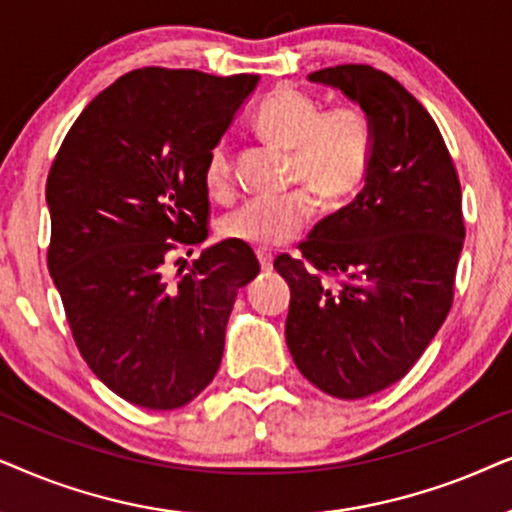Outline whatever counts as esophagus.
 <instances>
[{
    "instance_id": "obj_1",
    "label": "esophagus",
    "mask_w": 512,
    "mask_h": 512,
    "mask_svg": "<svg viewBox=\"0 0 512 512\" xmlns=\"http://www.w3.org/2000/svg\"><path fill=\"white\" fill-rule=\"evenodd\" d=\"M257 260H260L262 271L274 269V255H271L269 250H257Z\"/></svg>"
}]
</instances>
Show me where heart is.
I'll return each instance as SVG.
<instances>
[{"label": "heart", "instance_id": "b5f03b06", "mask_svg": "<svg viewBox=\"0 0 512 512\" xmlns=\"http://www.w3.org/2000/svg\"><path fill=\"white\" fill-rule=\"evenodd\" d=\"M252 124L264 140L290 152L288 185L304 189L276 199H252L224 217V236L234 241L260 250L288 243L311 220L312 193L325 206H339L356 196L370 175L377 133L370 112L358 102L323 109L316 95L278 86L260 102ZM203 185L215 199L234 194V161L224 140L208 149Z\"/></svg>", "mask_w": 512, "mask_h": 512}]
</instances>
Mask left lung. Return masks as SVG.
Instances as JSON below:
<instances>
[{
	"label": "left lung",
	"instance_id": "obj_1",
	"mask_svg": "<svg viewBox=\"0 0 512 512\" xmlns=\"http://www.w3.org/2000/svg\"><path fill=\"white\" fill-rule=\"evenodd\" d=\"M309 79L370 112L377 149L363 192L313 227L302 255L276 257L285 342L313 386L358 400L403 379L452 309L461 182L431 114L386 72L337 65Z\"/></svg>",
	"mask_w": 512,
	"mask_h": 512
}]
</instances>
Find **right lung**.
I'll return each instance as SVG.
<instances>
[{
    "instance_id": "obj_1",
    "label": "right lung",
    "mask_w": 512,
    "mask_h": 512,
    "mask_svg": "<svg viewBox=\"0 0 512 512\" xmlns=\"http://www.w3.org/2000/svg\"><path fill=\"white\" fill-rule=\"evenodd\" d=\"M255 84L133 70L88 102L51 163L46 260L74 344L109 391L147 410L192 403L213 381L238 290L260 274L234 238L180 281L163 274L175 250L208 238L203 161Z\"/></svg>"
}]
</instances>
